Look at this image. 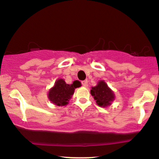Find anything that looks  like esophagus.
Returning a JSON list of instances; mask_svg holds the SVG:
<instances>
[{
	"instance_id": "34e87169",
	"label": "esophagus",
	"mask_w": 159,
	"mask_h": 159,
	"mask_svg": "<svg viewBox=\"0 0 159 159\" xmlns=\"http://www.w3.org/2000/svg\"><path fill=\"white\" fill-rule=\"evenodd\" d=\"M81 84L84 87H88V82H87V81H83L81 82Z\"/></svg>"
}]
</instances>
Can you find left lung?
<instances>
[{"label": "left lung", "mask_w": 159, "mask_h": 159, "mask_svg": "<svg viewBox=\"0 0 159 159\" xmlns=\"http://www.w3.org/2000/svg\"><path fill=\"white\" fill-rule=\"evenodd\" d=\"M90 93L93 96L96 102L99 107H107L110 106L115 99V94L104 80L98 81L97 85L92 87Z\"/></svg>", "instance_id": "left-lung-1"}]
</instances>
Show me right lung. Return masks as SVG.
Wrapping results in <instances>:
<instances>
[{
    "label": "right lung",
    "instance_id": "right-lung-1",
    "mask_svg": "<svg viewBox=\"0 0 159 159\" xmlns=\"http://www.w3.org/2000/svg\"><path fill=\"white\" fill-rule=\"evenodd\" d=\"M78 87L75 81L72 84L66 83L63 78H59L48 93L49 101L57 106H65L68 105L69 100L74 94L75 89Z\"/></svg>",
    "mask_w": 159,
    "mask_h": 159
}]
</instances>
